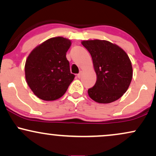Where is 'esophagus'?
Masks as SVG:
<instances>
[{
    "mask_svg": "<svg viewBox=\"0 0 156 156\" xmlns=\"http://www.w3.org/2000/svg\"><path fill=\"white\" fill-rule=\"evenodd\" d=\"M81 75H82V73H78V75H77V77H78V78H80V77H81Z\"/></svg>",
    "mask_w": 156,
    "mask_h": 156,
    "instance_id": "1",
    "label": "esophagus"
}]
</instances>
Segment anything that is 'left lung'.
I'll list each match as a JSON object with an SVG mask.
<instances>
[{"label":"left lung","mask_w":156,"mask_h":156,"mask_svg":"<svg viewBox=\"0 0 156 156\" xmlns=\"http://www.w3.org/2000/svg\"><path fill=\"white\" fill-rule=\"evenodd\" d=\"M82 44L91 55L97 77L95 85L88 90V96L101 104L117 101L127 91L133 78L127 53L106 40L83 41Z\"/></svg>","instance_id":"8db88e82"}]
</instances>
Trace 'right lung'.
<instances>
[{
	"label": "right lung",
	"mask_w": 156,
	"mask_h": 156,
	"mask_svg": "<svg viewBox=\"0 0 156 156\" xmlns=\"http://www.w3.org/2000/svg\"><path fill=\"white\" fill-rule=\"evenodd\" d=\"M70 45L69 39L53 37L37 47L29 55L25 64L26 80L37 97L53 101L66 92L75 78L66 58Z\"/></svg>",
	"instance_id": "right-lung-1"
}]
</instances>
